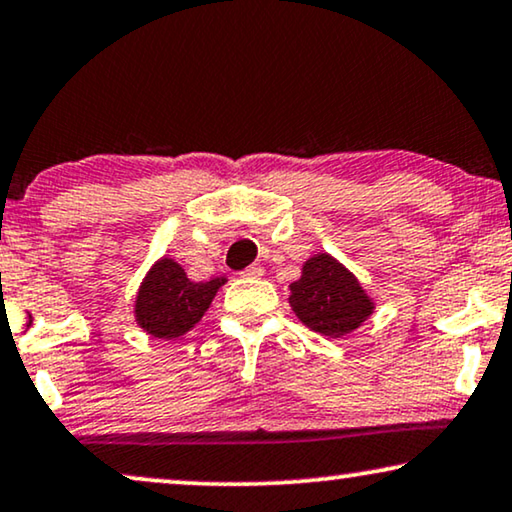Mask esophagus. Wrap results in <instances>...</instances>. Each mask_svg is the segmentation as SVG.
I'll return each mask as SVG.
<instances>
[{
	"instance_id": "obj_1",
	"label": "esophagus",
	"mask_w": 512,
	"mask_h": 512,
	"mask_svg": "<svg viewBox=\"0 0 512 512\" xmlns=\"http://www.w3.org/2000/svg\"><path fill=\"white\" fill-rule=\"evenodd\" d=\"M262 274H264V269L260 267V264H250V267L243 269V276H248V278H260Z\"/></svg>"
}]
</instances>
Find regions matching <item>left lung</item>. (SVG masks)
Masks as SVG:
<instances>
[{
	"instance_id": "8db88e82",
	"label": "left lung",
	"mask_w": 512,
	"mask_h": 512,
	"mask_svg": "<svg viewBox=\"0 0 512 512\" xmlns=\"http://www.w3.org/2000/svg\"><path fill=\"white\" fill-rule=\"evenodd\" d=\"M288 299L306 327L327 337L349 335L372 313V299L356 276L325 252L304 264L302 278L290 285Z\"/></svg>"
}]
</instances>
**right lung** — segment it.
<instances>
[{
    "label": "right lung",
    "mask_w": 512,
    "mask_h": 512,
    "mask_svg": "<svg viewBox=\"0 0 512 512\" xmlns=\"http://www.w3.org/2000/svg\"><path fill=\"white\" fill-rule=\"evenodd\" d=\"M224 283L227 278H213L206 283L189 281L180 264L163 257L140 285L135 320L152 337H182L203 318L217 288Z\"/></svg>",
    "instance_id": "1"
}]
</instances>
